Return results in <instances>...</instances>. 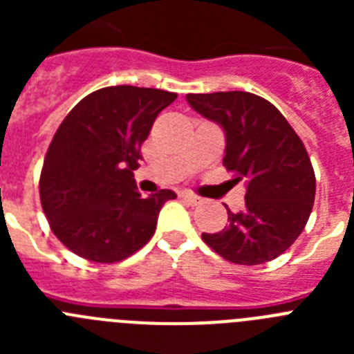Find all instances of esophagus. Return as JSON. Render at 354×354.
<instances>
[{"label": "esophagus", "instance_id": "1", "mask_svg": "<svg viewBox=\"0 0 354 354\" xmlns=\"http://www.w3.org/2000/svg\"><path fill=\"white\" fill-rule=\"evenodd\" d=\"M180 196L186 200L187 204H192V205L200 204V202H202V198H200L198 195H195V193H192V192H183V193H180Z\"/></svg>", "mask_w": 354, "mask_h": 354}]
</instances>
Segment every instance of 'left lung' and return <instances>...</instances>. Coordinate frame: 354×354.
I'll use <instances>...</instances> for the list:
<instances>
[{"label": "left lung", "mask_w": 354, "mask_h": 354, "mask_svg": "<svg viewBox=\"0 0 354 354\" xmlns=\"http://www.w3.org/2000/svg\"><path fill=\"white\" fill-rule=\"evenodd\" d=\"M186 99L225 131L223 167L236 174L234 184L246 186L245 209H227V227L202 239L234 264L273 261L298 239L314 205L315 175L305 145L286 117L255 93H187Z\"/></svg>", "instance_id": "left-lung-1"}]
</instances>
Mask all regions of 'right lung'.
Instances as JSON below:
<instances>
[{"label":"right lung","instance_id":"add662e5","mask_svg":"<svg viewBox=\"0 0 354 354\" xmlns=\"http://www.w3.org/2000/svg\"><path fill=\"white\" fill-rule=\"evenodd\" d=\"M177 93L106 86L81 99L64 118L44 159L40 202L55 236L80 257L120 262L154 236L171 189L143 198L133 170L156 117Z\"/></svg>","mask_w":354,"mask_h":354}]
</instances>
